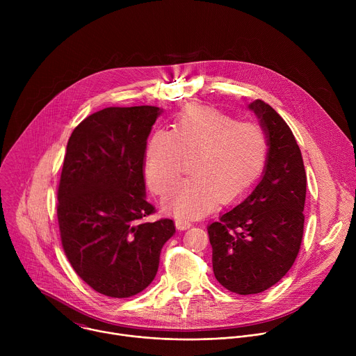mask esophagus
Returning <instances> with one entry per match:
<instances>
[{"mask_svg":"<svg viewBox=\"0 0 356 356\" xmlns=\"http://www.w3.org/2000/svg\"><path fill=\"white\" fill-rule=\"evenodd\" d=\"M175 224H176V228L179 231H186V229H188L191 227V222L188 220H183V218H176Z\"/></svg>","mask_w":356,"mask_h":356,"instance_id":"obj_1","label":"esophagus"}]
</instances>
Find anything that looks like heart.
I'll use <instances>...</instances> for the list:
<instances>
[{
    "instance_id": "heart-1",
    "label": "heart",
    "mask_w": 356,
    "mask_h": 356,
    "mask_svg": "<svg viewBox=\"0 0 356 356\" xmlns=\"http://www.w3.org/2000/svg\"><path fill=\"white\" fill-rule=\"evenodd\" d=\"M265 131L252 122L202 106L177 115L173 129H158L145 154V175L155 193H166L180 177L186 158L195 156L193 177L163 200L165 211L179 218L209 213L216 202L242 197L261 177L268 161Z\"/></svg>"
}]
</instances>
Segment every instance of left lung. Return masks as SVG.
Listing matches in <instances>:
<instances>
[{
    "instance_id": "8db88e82",
    "label": "left lung",
    "mask_w": 356,
    "mask_h": 356,
    "mask_svg": "<svg viewBox=\"0 0 356 356\" xmlns=\"http://www.w3.org/2000/svg\"><path fill=\"white\" fill-rule=\"evenodd\" d=\"M248 108L268 138L262 177L207 227L216 279L243 296L265 291L293 266L302 238L307 183L300 147L284 120L262 99Z\"/></svg>"
}]
</instances>
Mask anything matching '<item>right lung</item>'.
<instances>
[{"instance_id": "add662e5", "label": "right lung", "mask_w": 356, "mask_h": 356, "mask_svg": "<svg viewBox=\"0 0 356 356\" xmlns=\"http://www.w3.org/2000/svg\"><path fill=\"white\" fill-rule=\"evenodd\" d=\"M163 110L110 107L81 121L69 138L58 190L62 245L76 273L95 291L135 296L154 282L172 220L145 222L146 140Z\"/></svg>"}]
</instances>
